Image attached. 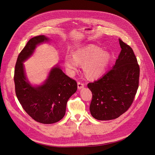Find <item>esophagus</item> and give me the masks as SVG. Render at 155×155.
<instances>
[{
	"label": "esophagus",
	"instance_id": "34e87169",
	"mask_svg": "<svg viewBox=\"0 0 155 155\" xmlns=\"http://www.w3.org/2000/svg\"><path fill=\"white\" fill-rule=\"evenodd\" d=\"M84 87V83L81 82H78V88L79 89L82 88Z\"/></svg>",
	"mask_w": 155,
	"mask_h": 155
}]
</instances>
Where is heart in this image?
<instances>
[{"label":"heart","instance_id":"1","mask_svg":"<svg viewBox=\"0 0 155 155\" xmlns=\"http://www.w3.org/2000/svg\"><path fill=\"white\" fill-rule=\"evenodd\" d=\"M110 59L109 52L95 46H88L74 53L73 56L66 55L64 63L71 71L79 67V63L84 64V70L91 78H97L105 72Z\"/></svg>","mask_w":155,"mask_h":155}]
</instances>
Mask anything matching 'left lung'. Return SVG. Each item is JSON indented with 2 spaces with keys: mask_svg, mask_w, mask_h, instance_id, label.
<instances>
[{
  "mask_svg": "<svg viewBox=\"0 0 155 155\" xmlns=\"http://www.w3.org/2000/svg\"><path fill=\"white\" fill-rule=\"evenodd\" d=\"M121 51L115 65L87 86L92 93L91 115L99 120L118 118L131 106L139 86L140 66L133 49L118 39Z\"/></svg>",
  "mask_w": 155,
  "mask_h": 155,
  "instance_id": "1",
  "label": "left lung"
}]
</instances>
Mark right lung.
I'll return each mask as SVG.
<instances>
[{
	"instance_id": "1",
	"label": "right lung",
	"mask_w": 155,
	"mask_h": 155,
	"mask_svg": "<svg viewBox=\"0 0 155 155\" xmlns=\"http://www.w3.org/2000/svg\"><path fill=\"white\" fill-rule=\"evenodd\" d=\"M48 38L39 35L30 39L20 53L15 66V92L23 109L30 117L42 124H53L64 116L68 99L77 89V83L58 67L50 72L44 84L32 87L26 80L22 62L32 54L37 45Z\"/></svg>"
}]
</instances>
